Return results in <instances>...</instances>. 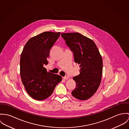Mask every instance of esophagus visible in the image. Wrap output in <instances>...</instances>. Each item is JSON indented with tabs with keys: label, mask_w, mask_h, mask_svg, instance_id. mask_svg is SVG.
Wrapping results in <instances>:
<instances>
[{
	"label": "esophagus",
	"mask_w": 129,
	"mask_h": 129,
	"mask_svg": "<svg viewBox=\"0 0 129 129\" xmlns=\"http://www.w3.org/2000/svg\"><path fill=\"white\" fill-rule=\"evenodd\" d=\"M63 78L64 79H65V80H67V79H69V77H68V76H65V77H63Z\"/></svg>",
	"instance_id": "obj_1"
}]
</instances>
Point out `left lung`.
<instances>
[{"instance_id":"left-lung-1","label":"left lung","mask_w":129,"mask_h":129,"mask_svg":"<svg viewBox=\"0 0 129 129\" xmlns=\"http://www.w3.org/2000/svg\"><path fill=\"white\" fill-rule=\"evenodd\" d=\"M61 36L81 68L80 74L73 78L76 86L72 94L78 100H86L100 85L103 67L101 56L94 42L80 33H61Z\"/></svg>"}]
</instances>
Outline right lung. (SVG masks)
Returning <instances> with one entry per match:
<instances>
[{
    "label": "right lung",
    "instance_id": "obj_1",
    "mask_svg": "<svg viewBox=\"0 0 129 129\" xmlns=\"http://www.w3.org/2000/svg\"><path fill=\"white\" fill-rule=\"evenodd\" d=\"M60 33L45 31L30 39L26 43L20 58L22 82L30 97L43 100L49 97L62 77L50 72L45 68L49 51Z\"/></svg>",
    "mask_w": 129,
    "mask_h": 129
}]
</instances>
